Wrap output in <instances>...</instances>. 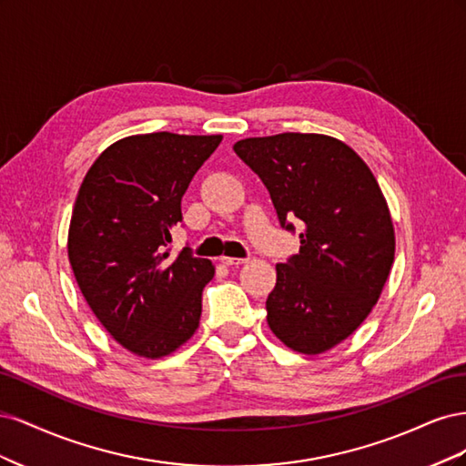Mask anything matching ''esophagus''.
Instances as JSON below:
<instances>
[{"label": "esophagus", "instance_id": "esophagus-1", "mask_svg": "<svg viewBox=\"0 0 466 466\" xmlns=\"http://www.w3.org/2000/svg\"><path fill=\"white\" fill-rule=\"evenodd\" d=\"M219 262L225 264V266H241V264H245L247 260H245V258H233V257H221Z\"/></svg>", "mask_w": 466, "mask_h": 466}]
</instances>
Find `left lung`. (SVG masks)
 Here are the masks:
<instances>
[{
	"mask_svg": "<svg viewBox=\"0 0 466 466\" xmlns=\"http://www.w3.org/2000/svg\"><path fill=\"white\" fill-rule=\"evenodd\" d=\"M233 149L262 178L281 228H301L298 255L276 264L268 327L293 351L322 354L368 319L389 278L385 196L360 155L330 136L247 137Z\"/></svg>",
	"mask_w": 466,
	"mask_h": 466,
	"instance_id": "1",
	"label": "left lung"
}]
</instances>
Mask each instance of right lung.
<instances>
[{
	"label": "right lung",
	"instance_id": "right-lung-1",
	"mask_svg": "<svg viewBox=\"0 0 466 466\" xmlns=\"http://www.w3.org/2000/svg\"><path fill=\"white\" fill-rule=\"evenodd\" d=\"M223 136L139 134L108 146L83 178L67 233L77 286L106 332L159 360L200 324L216 268L182 248L168 257L180 200Z\"/></svg>",
	"mask_w": 466,
	"mask_h": 466
}]
</instances>
